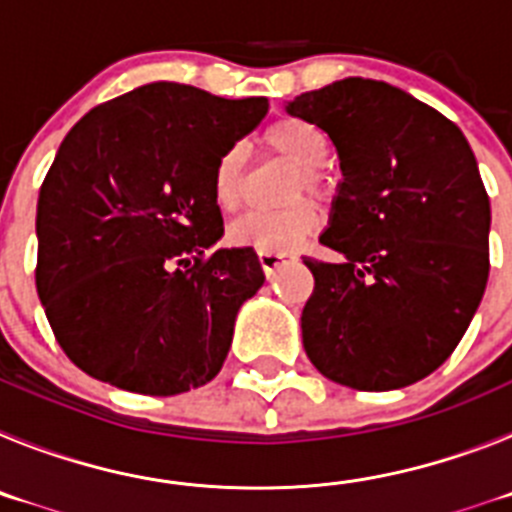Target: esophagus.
<instances>
[{
    "mask_svg": "<svg viewBox=\"0 0 512 512\" xmlns=\"http://www.w3.org/2000/svg\"><path fill=\"white\" fill-rule=\"evenodd\" d=\"M295 259H297L295 253H287V251H259V264L266 274H274L279 266Z\"/></svg>",
    "mask_w": 512,
    "mask_h": 512,
    "instance_id": "1",
    "label": "esophagus"
}]
</instances>
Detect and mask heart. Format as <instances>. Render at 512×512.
Segmentation results:
<instances>
[{"label":"heart","mask_w":512,"mask_h":512,"mask_svg":"<svg viewBox=\"0 0 512 512\" xmlns=\"http://www.w3.org/2000/svg\"><path fill=\"white\" fill-rule=\"evenodd\" d=\"M261 143L271 153L289 158L297 171L289 179V197L312 194L325 200L330 184L320 166L328 158V138L323 130L300 117H279L269 122L261 133ZM243 156L241 146H228L220 151L212 166V197L223 212L238 210L243 200ZM323 220L318 205L312 200H295L277 210H251L230 225V238L238 246H251L259 251H289L300 246L307 235L315 233Z\"/></svg>","instance_id":"heart-1"}]
</instances>
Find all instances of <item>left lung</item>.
<instances>
[{
  "label": "left lung",
  "mask_w": 512,
  "mask_h": 512,
  "mask_svg": "<svg viewBox=\"0 0 512 512\" xmlns=\"http://www.w3.org/2000/svg\"><path fill=\"white\" fill-rule=\"evenodd\" d=\"M341 158L325 248L305 259L315 287L302 343L323 377L364 392L408 387L454 354L490 277V197L449 117L372 79L289 102Z\"/></svg>",
  "instance_id": "left-lung-1"
}]
</instances>
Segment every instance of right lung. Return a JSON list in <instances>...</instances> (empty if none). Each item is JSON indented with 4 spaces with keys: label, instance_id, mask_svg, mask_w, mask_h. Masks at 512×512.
Listing matches in <instances>:
<instances>
[{
    "label": "right lung",
    "instance_id": "1",
    "mask_svg": "<svg viewBox=\"0 0 512 512\" xmlns=\"http://www.w3.org/2000/svg\"><path fill=\"white\" fill-rule=\"evenodd\" d=\"M266 110L264 97L156 81L63 138L38 197L35 287L81 372L156 397L220 372L264 271L253 248L207 253L223 235L212 166Z\"/></svg>",
    "mask_w": 512,
    "mask_h": 512
}]
</instances>
